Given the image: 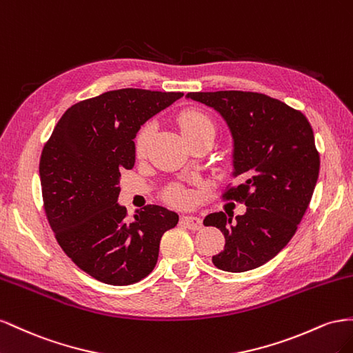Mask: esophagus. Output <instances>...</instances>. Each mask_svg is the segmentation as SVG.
I'll list each match as a JSON object with an SVG mask.
<instances>
[{
  "mask_svg": "<svg viewBox=\"0 0 353 353\" xmlns=\"http://www.w3.org/2000/svg\"><path fill=\"white\" fill-rule=\"evenodd\" d=\"M180 223L190 230H199L201 228H203V220H201L199 217H194V216H183L182 219H180Z\"/></svg>",
  "mask_w": 353,
  "mask_h": 353,
  "instance_id": "esophagus-1",
  "label": "esophagus"
}]
</instances>
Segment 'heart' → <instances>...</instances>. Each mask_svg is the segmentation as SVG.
<instances>
[{"mask_svg": "<svg viewBox=\"0 0 353 353\" xmlns=\"http://www.w3.org/2000/svg\"><path fill=\"white\" fill-rule=\"evenodd\" d=\"M179 125L182 130L183 136H190L203 132H213L214 133V124L208 115L204 112H199V110H186L179 118ZM150 136H152V124H146L139 130L137 137H136V152L137 155H143L146 152V148L149 145ZM170 203L176 205H185L189 201L188 192L182 189H173L168 194Z\"/></svg>", "mask_w": 353, "mask_h": 353, "instance_id": "heart-1", "label": "heart"}]
</instances>
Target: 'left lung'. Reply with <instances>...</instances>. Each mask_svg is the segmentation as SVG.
Masks as SVG:
<instances>
[{
    "label": "left lung",
    "mask_w": 353,
    "mask_h": 353,
    "mask_svg": "<svg viewBox=\"0 0 353 353\" xmlns=\"http://www.w3.org/2000/svg\"><path fill=\"white\" fill-rule=\"evenodd\" d=\"M188 97L225 118L241 183L229 185L221 196L247 205L235 221L223 211L204 219L226 239L213 263L226 272L256 269L288 244L306 213L319 174L314 130L300 110L261 93L228 90Z\"/></svg>",
    "instance_id": "1"
}]
</instances>
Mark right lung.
Returning <instances> with one entry per match:
<instances>
[{
  "instance_id": "right-lung-1",
  "label": "right lung",
  "mask_w": 353,
  "mask_h": 353,
  "mask_svg": "<svg viewBox=\"0 0 353 353\" xmlns=\"http://www.w3.org/2000/svg\"><path fill=\"white\" fill-rule=\"evenodd\" d=\"M183 93L121 88L81 100L59 119L39 159L44 211L74 263L109 285L139 283L154 270L159 241L179 216L146 205L134 220L117 199L121 170L136 161L134 137Z\"/></svg>"
}]
</instances>
